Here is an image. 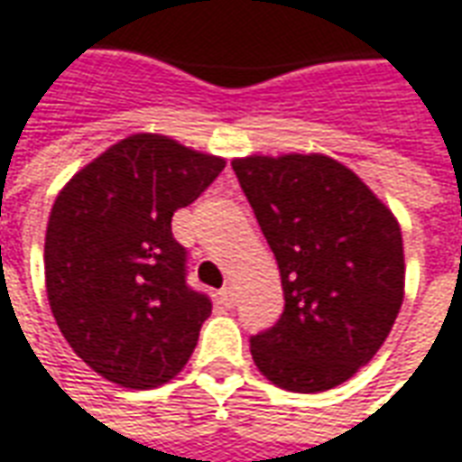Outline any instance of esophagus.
I'll return each mask as SVG.
<instances>
[{
	"instance_id": "34e87169",
	"label": "esophagus",
	"mask_w": 462,
	"mask_h": 462,
	"mask_svg": "<svg viewBox=\"0 0 462 462\" xmlns=\"http://www.w3.org/2000/svg\"><path fill=\"white\" fill-rule=\"evenodd\" d=\"M218 299H221V303H224L226 309H234V303H236V293H234L231 286H224V289L218 291Z\"/></svg>"
}]
</instances>
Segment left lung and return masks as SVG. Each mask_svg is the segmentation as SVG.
Listing matches in <instances>:
<instances>
[{"label": "left lung", "mask_w": 462, "mask_h": 462, "mask_svg": "<svg viewBox=\"0 0 462 462\" xmlns=\"http://www.w3.org/2000/svg\"><path fill=\"white\" fill-rule=\"evenodd\" d=\"M276 256L283 313L251 336L258 371L320 393L378 353L403 303L401 226L361 179L320 153L231 162Z\"/></svg>", "instance_id": "left-lung-1"}]
</instances>
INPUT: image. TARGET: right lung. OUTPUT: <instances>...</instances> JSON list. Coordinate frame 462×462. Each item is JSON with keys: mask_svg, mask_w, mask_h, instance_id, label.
Returning a JSON list of instances; mask_svg holds the SVG:
<instances>
[{"mask_svg": "<svg viewBox=\"0 0 462 462\" xmlns=\"http://www.w3.org/2000/svg\"><path fill=\"white\" fill-rule=\"evenodd\" d=\"M224 166L159 134H134L59 191L44 241L49 306L74 353L106 381L146 391L191 358L211 299L186 283L171 216Z\"/></svg>", "mask_w": 462, "mask_h": 462, "instance_id": "add662e5", "label": "right lung"}]
</instances>
